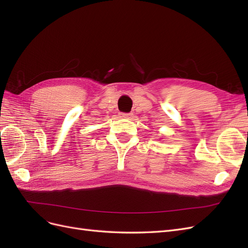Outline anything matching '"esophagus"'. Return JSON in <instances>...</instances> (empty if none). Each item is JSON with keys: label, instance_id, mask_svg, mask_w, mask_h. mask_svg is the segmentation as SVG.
Returning a JSON list of instances; mask_svg holds the SVG:
<instances>
[{"label": "esophagus", "instance_id": "34e87169", "mask_svg": "<svg viewBox=\"0 0 248 248\" xmlns=\"http://www.w3.org/2000/svg\"><path fill=\"white\" fill-rule=\"evenodd\" d=\"M133 116L132 112H122L121 114V117L123 118H131Z\"/></svg>", "mask_w": 248, "mask_h": 248}]
</instances>
